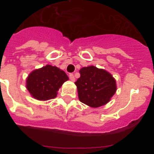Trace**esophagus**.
<instances>
[{"label": "esophagus", "mask_w": 154, "mask_h": 154, "mask_svg": "<svg viewBox=\"0 0 154 154\" xmlns=\"http://www.w3.org/2000/svg\"><path fill=\"white\" fill-rule=\"evenodd\" d=\"M69 79H70V80L72 82H75V80L74 75L72 74V73H71V74H69Z\"/></svg>", "instance_id": "obj_1"}]
</instances>
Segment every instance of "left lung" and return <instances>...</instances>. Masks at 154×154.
<instances>
[{"label": "left lung", "mask_w": 154, "mask_h": 154, "mask_svg": "<svg viewBox=\"0 0 154 154\" xmlns=\"http://www.w3.org/2000/svg\"><path fill=\"white\" fill-rule=\"evenodd\" d=\"M80 77L75 82L80 102L93 108L110 101L116 91L115 79L104 69L93 65L82 68Z\"/></svg>", "instance_id": "left-lung-1"}]
</instances>
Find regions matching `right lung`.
Wrapping results in <instances>:
<instances>
[{
	"mask_svg": "<svg viewBox=\"0 0 154 154\" xmlns=\"http://www.w3.org/2000/svg\"><path fill=\"white\" fill-rule=\"evenodd\" d=\"M67 80L69 77L64 71L47 65L30 73L26 87L32 97L45 101L56 97L59 88Z\"/></svg>",
	"mask_w": 154,
	"mask_h": 154,
	"instance_id": "obj_1",
	"label": "right lung"
}]
</instances>
